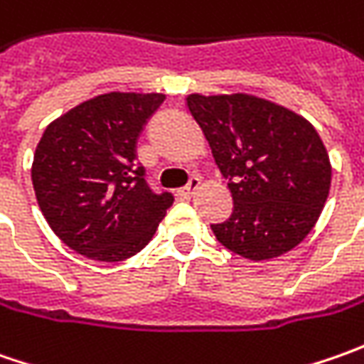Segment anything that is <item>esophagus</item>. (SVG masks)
I'll list each match as a JSON object with an SVG mask.
<instances>
[{"label": "esophagus", "instance_id": "1", "mask_svg": "<svg viewBox=\"0 0 364 364\" xmlns=\"http://www.w3.org/2000/svg\"><path fill=\"white\" fill-rule=\"evenodd\" d=\"M198 188H200V178L192 176V178L188 180V184L178 190V196H182V198H190V196H192V194H194Z\"/></svg>", "mask_w": 364, "mask_h": 364}]
</instances>
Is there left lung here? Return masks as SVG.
<instances>
[{
  "mask_svg": "<svg viewBox=\"0 0 364 364\" xmlns=\"http://www.w3.org/2000/svg\"><path fill=\"white\" fill-rule=\"evenodd\" d=\"M232 196V213L210 229L229 251L251 261L279 257L300 245L330 190V160L320 135L286 107L251 95H190Z\"/></svg>",
  "mask_w": 364,
  "mask_h": 364,
  "instance_id": "left-lung-1",
  "label": "left lung"
}]
</instances>
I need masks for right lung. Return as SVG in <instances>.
<instances>
[{
	"instance_id": "1",
	"label": "right lung",
	"mask_w": 364,
	"mask_h": 364,
	"mask_svg": "<svg viewBox=\"0 0 364 364\" xmlns=\"http://www.w3.org/2000/svg\"><path fill=\"white\" fill-rule=\"evenodd\" d=\"M166 95L107 92L52 121L36 147L32 184L50 229L95 261L146 247L174 196L154 192L135 144Z\"/></svg>"
}]
</instances>
